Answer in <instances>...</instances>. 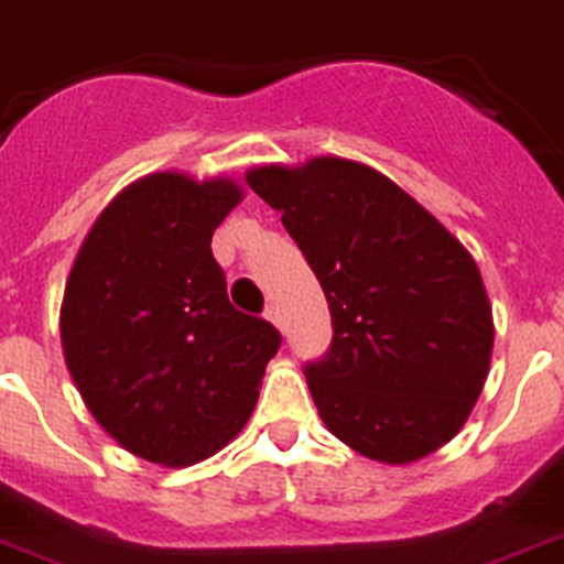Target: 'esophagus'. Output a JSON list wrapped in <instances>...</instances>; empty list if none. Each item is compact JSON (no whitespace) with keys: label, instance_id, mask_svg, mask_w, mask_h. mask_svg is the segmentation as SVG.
<instances>
[{"label":"esophagus","instance_id":"1","mask_svg":"<svg viewBox=\"0 0 564 564\" xmlns=\"http://www.w3.org/2000/svg\"><path fill=\"white\" fill-rule=\"evenodd\" d=\"M263 315H267V321H272L278 329H283V315H281V310H278V304H269Z\"/></svg>","mask_w":564,"mask_h":564}]
</instances>
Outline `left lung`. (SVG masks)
<instances>
[{"instance_id": "1", "label": "left lung", "mask_w": 564, "mask_h": 564, "mask_svg": "<svg viewBox=\"0 0 564 564\" xmlns=\"http://www.w3.org/2000/svg\"><path fill=\"white\" fill-rule=\"evenodd\" d=\"M246 183L281 212L329 304L333 344L304 367L329 433L384 465L451 442L479 399L494 349V315L470 252L364 163L263 165Z\"/></svg>"}]
</instances>
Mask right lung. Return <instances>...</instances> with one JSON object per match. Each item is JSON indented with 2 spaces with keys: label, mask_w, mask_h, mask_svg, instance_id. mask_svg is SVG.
I'll return each instance as SVG.
<instances>
[{
  "label": "right lung",
  "mask_w": 564,
  "mask_h": 564,
  "mask_svg": "<svg viewBox=\"0 0 564 564\" xmlns=\"http://www.w3.org/2000/svg\"><path fill=\"white\" fill-rule=\"evenodd\" d=\"M243 192L158 172L91 226L59 312L70 378L99 427L154 465L215 456L249 421L281 333L229 304L212 235Z\"/></svg>",
  "instance_id": "obj_1"
}]
</instances>
